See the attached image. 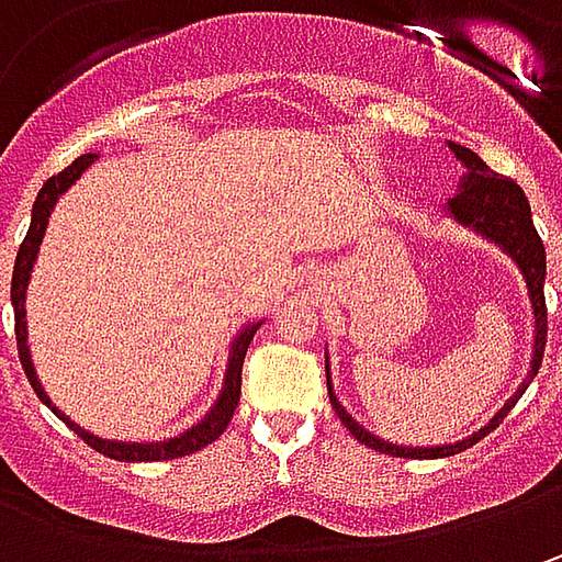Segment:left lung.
Wrapping results in <instances>:
<instances>
[{"mask_svg": "<svg viewBox=\"0 0 562 562\" xmlns=\"http://www.w3.org/2000/svg\"><path fill=\"white\" fill-rule=\"evenodd\" d=\"M447 149L453 153V159L463 165L465 171L457 181V193L443 203V215L453 225L469 227L472 234H479L482 240L494 244L507 259H513V266L519 269L522 281H526V296H529L531 310V362L529 375L522 378V384L516 387V394L491 416V419L465 435L453 443H431V447H406V443H394L378 438L375 431H369L366 425H359L347 406L337 400L335 384H331V359L325 353V378H328V400L331 409L337 413V419L347 425V431L362 441L366 447H372L378 453H391V457H403V460H441V457H453L465 447L479 443L485 435H491L509 409L516 406V400L526 394V387L531 384V378L538 375L541 369V357H544V340H548V306H544V274H548V262H544V244L538 237V231L531 225V209L522 187L513 184L507 178H501L497 171H491L479 153L465 149L460 143L447 140Z\"/></svg>", "mask_w": 562, "mask_h": 562, "instance_id": "left-lung-1", "label": "left lung"}]
</instances>
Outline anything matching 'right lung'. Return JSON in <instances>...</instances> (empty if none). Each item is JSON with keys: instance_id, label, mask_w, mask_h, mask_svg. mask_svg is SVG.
Returning <instances> with one entry per match:
<instances>
[{"instance_id": "1", "label": "right lung", "mask_w": 562, "mask_h": 562, "mask_svg": "<svg viewBox=\"0 0 562 562\" xmlns=\"http://www.w3.org/2000/svg\"><path fill=\"white\" fill-rule=\"evenodd\" d=\"M99 153H83L80 159L68 165L61 175L49 178L43 190L36 193V203L31 209V227H27V237L18 249V259H14V274H11V306H14V335H18V357H21V366L27 372V381L36 391V397L43 400L49 409H53L58 419L65 422L75 435H80L83 441L90 443L93 450H99L102 457H112V460H121V463H156V460H178V457H187V453H196L203 450L205 443H212L222 431L227 428V422L234 416L237 403H240V369H244V357H247V347L252 335L259 331L262 318L259 322H247L234 340L227 347V362H225V378H222V391L215 403L209 406L203 419L193 422L190 428H184L181 435L175 438H162V441H119V438H99L90 428H80L71 416H65V409H58L53 403V397L46 394L43 381L36 378V369H33L31 359V344H27V288H31V271L36 266V256H40V244L46 237V227H49V215H53L55 203L71 190V184L80 181V175L97 162Z\"/></svg>"}]
</instances>
